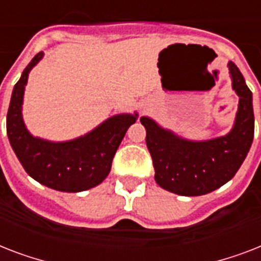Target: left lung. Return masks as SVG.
<instances>
[{
    "label": "left lung",
    "instance_id": "8db88e82",
    "mask_svg": "<svg viewBox=\"0 0 261 261\" xmlns=\"http://www.w3.org/2000/svg\"><path fill=\"white\" fill-rule=\"evenodd\" d=\"M229 70L240 102L234 127L226 137L190 142L163 130L151 119L141 118L154 178L164 190L182 196L208 194L229 181L244 163L255 133L252 92L233 62H229Z\"/></svg>",
    "mask_w": 261,
    "mask_h": 261
}]
</instances>
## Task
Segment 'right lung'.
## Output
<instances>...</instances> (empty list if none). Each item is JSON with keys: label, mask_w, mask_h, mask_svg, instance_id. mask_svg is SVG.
<instances>
[{"label": "right lung", "mask_w": 261, "mask_h": 261, "mask_svg": "<svg viewBox=\"0 0 261 261\" xmlns=\"http://www.w3.org/2000/svg\"><path fill=\"white\" fill-rule=\"evenodd\" d=\"M39 53L14 85L6 115V133L22 168L43 186L63 192L89 190L108 176L112 160L137 115H118L85 137L63 143L34 138L21 118V104L28 73L42 59Z\"/></svg>", "instance_id": "right-lung-1"}]
</instances>
